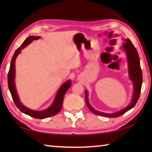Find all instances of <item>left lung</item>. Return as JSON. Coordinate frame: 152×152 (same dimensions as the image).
Segmentation results:
<instances>
[{
    "label": "left lung",
    "instance_id": "1",
    "mask_svg": "<svg viewBox=\"0 0 152 152\" xmlns=\"http://www.w3.org/2000/svg\"><path fill=\"white\" fill-rule=\"evenodd\" d=\"M125 42L123 44L122 48H124V50L125 51L126 55H127L129 66V77L131 81L133 83L134 93L133 98H132V101L127 107L121 110L120 111L114 113V114H108V113L101 112L96 110L89 104L88 101V93L87 90H86L85 99L87 106H88V108L93 114L96 115L104 116V117L107 118H117L118 116H120L125 114V112H127L131 108H133L135 104H137V101H138V99L140 97L142 84V70L140 68L139 56H138L137 49L133 46V44H132L129 38L125 39Z\"/></svg>",
    "mask_w": 152,
    "mask_h": 152
}]
</instances>
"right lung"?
<instances>
[{"mask_svg":"<svg viewBox=\"0 0 152 152\" xmlns=\"http://www.w3.org/2000/svg\"><path fill=\"white\" fill-rule=\"evenodd\" d=\"M40 38V37L30 36L24 41V42L21 44V46L20 47L18 48V49L15 50L14 56H13L12 58L10 66L9 72L8 74V85L9 90L10 91L11 95L12 96L13 100H14L15 104L19 110L22 112L23 113H24V114L28 115H30L34 118L44 119L53 116L55 115H56L58 112H59V111L63 107L64 96L65 95L67 90L69 89L71 86V81L70 80H68L67 82H64L63 84L60 87V88L58 90V91L57 93L56 98H55L53 103L49 108L44 110H33L27 108V107H25V106L22 104V103L19 101V96L17 93V90H16L15 86V61L16 59V57H18V54H19L22 49H23L24 48L28 46V44L33 42V40H38Z\"/></svg>","mask_w":152,"mask_h":152,"instance_id":"1","label":"right lung"}]
</instances>
